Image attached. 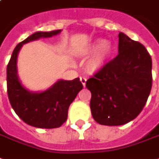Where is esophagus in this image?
Instances as JSON below:
<instances>
[{
	"label": "esophagus",
	"mask_w": 159,
	"mask_h": 159,
	"mask_svg": "<svg viewBox=\"0 0 159 159\" xmlns=\"http://www.w3.org/2000/svg\"><path fill=\"white\" fill-rule=\"evenodd\" d=\"M80 81H81V83H82V84H83L84 86H85V83H86V79L84 78V77H80Z\"/></svg>",
	"instance_id": "34e87169"
}]
</instances>
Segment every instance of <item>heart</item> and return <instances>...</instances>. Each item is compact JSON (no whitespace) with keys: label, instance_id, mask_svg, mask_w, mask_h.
I'll return each instance as SVG.
<instances>
[{"label":"heart","instance_id":"heart-1","mask_svg":"<svg viewBox=\"0 0 159 159\" xmlns=\"http://www.w3.org/2000/svg\"><path fill=\"white\" fill-rule=\"evenodd\" d=\"M85 52L88 56H94L86 63V68L91 74L102 70L113 53V46L103 39L95 40L88 46Z\"/></svg>","mask_w":159,"mask_h":159}]
</instances>
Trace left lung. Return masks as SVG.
Returning <instances> with one entry per match:
<instances>
[{
    "instance_id": "obj_1",
    "label": "left lung",
    "mask_w": 159,
    "mask_h": 159,
    "mask_svg": "<svg viewBox=\"0 0 159 159\" xmlns=\"http://www.w3.org/2000/svg\"><path fill=\"white\" fill-rule=\"evenodd\" d=\"M152 83L151 56L143 45L119 34V54L86 81L95 121L108 126L122 125L141 113Z\"/></svg>"
}]
</instances>
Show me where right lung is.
I'll list each match as a JSON object with an SVG mask.
<instances>
[{
  "instance_id": "right-lung-1",
  "label": "right lung",
  "mask_w": 159,
  "mask_h": 159,
  "mask_svg": "<svg viewBox=\"0 0 159 159\" xmlns=\"http://www.w3.org/2000/svg\"><path fill=\"white\" fill-rule=\"evenodd\" d=\"M62 30L35 32L15 47L7 68V94L11 107L24 123L36 128H58L68 118V107L82 90L80 78L73 80H59L44 91H29L21 83L18 75V55L26 43L40 38H50Z\"/></svg>"
}]
</instances>
